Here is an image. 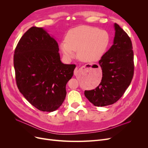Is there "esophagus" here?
<instances>
[{
  "instance_id": "esophagus-1",
  "label": "esophagus",
  "mask_w": 148,
  "mask_h": 148,
  "mask_svg": "<svg viewBox=\"0 0 148 148\" xmlns=\"http://www.w3.org/2000/svg\"><path fill=\"white\" fill-rule=\"evenodd\" d=\"M83 67H84V66H83ZM78 74V68L77 67V68H76L74 70V75L75 76H77Z\"/></svg>"
}]
</instances>
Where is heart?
<instances>
[{
    "label": "heart",
    "mask_w": 148,
    "mask_h": 148,
    "mask_svg": "<svg viewBox=\"0 0 148 148\" xmlns=\"http://www.w3.org/2000/svg\"><path fill=\"white\" fill-rule=\"evenodd\" d=\"M110 42L109 33L104 29L90 26H79L70 29L65 41L59 48L64 57L70 60L77 51L78 59L84 62L99 60L104 56Z\"/></svg>",
    "instance_id": "1"
}]
</instances>
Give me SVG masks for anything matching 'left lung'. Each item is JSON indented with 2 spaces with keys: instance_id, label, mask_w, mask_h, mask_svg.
I'll list each match as a JSON object with an SVG mask.
<instances>
[{
  "instance_id": "1",
  "label": "left lung",
  "mask_w": 148,
  "mask_h": 148,
  "mask_svg": "<svg viewBox=\"0 0 148 148\" xmlns=\"http://www.w3.org/2000/svg\"><path fill=\"white\" fill-rule=\"evenodd\" d=\"M113 45L101 57V82L95 89L84 91V96L97 107L113 104L123 96L134 74V56L130 38L122 28L114 23Z\"/></svg>"
}]
</instances>
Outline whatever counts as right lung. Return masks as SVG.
Masks as SVG:
<instances>
[{
  "instance_id": "1",
  "label": "right lung",
  "mask_w": 148,
  "mask_h": 148,
  "mask_svg": "<svg viewBox=\"0 0 148 148\" xmlns=\"http://www.w3.org/2000/svg\"><path fill=\"white\" fill-rule=\"evenodd\" d=\"M55 39L42 28L33 26L22 36L14 52L18 88L25 99L43 112H53L66 97V84L76 65L60 60Z\"/></svg>"
}]
</instances>
